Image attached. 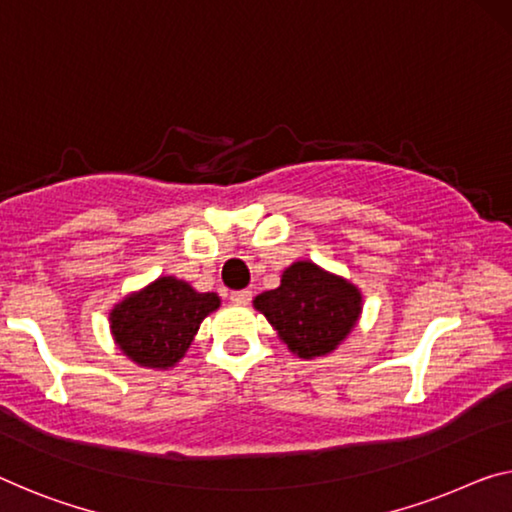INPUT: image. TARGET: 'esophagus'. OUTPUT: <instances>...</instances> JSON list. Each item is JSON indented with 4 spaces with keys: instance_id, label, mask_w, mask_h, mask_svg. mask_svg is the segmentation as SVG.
<instances>
[{
    "instance_id": "obj_1",
    "label": "esophagus",
    "mask_w": 512,
    "mask_h": 512,
    "mask_svg": "<svg viewBox=\"0 0 512 512\" xmlns=\"http://www.w3.org/2000/svg\"><path fill=\"white\" fill-rule=\"evenodd\" d=\"M249 300H251V290H233L231 293L233 304H249Z\"/></svg>"
}]
</instances>
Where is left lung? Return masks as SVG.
Wrapping results in <instances>:
<instances>
[{
	"instance_id": "1",
	"label": "left lung",
	"mask_w": 512,
	"mask_h": 512,
	"mask_svg": "<svg viewBox=\"0 0 512 512\" xmlns=\"http://www.w3.org/2000/svg\"><path fill=\"white\" fill-rule=\"evenodd\" d=\"M254 306L277 329L297 357L311 359L332 352L361 313L359 290L309 261L283 272L281 286L265 290Z\"/></svg>"
}]
</instances>
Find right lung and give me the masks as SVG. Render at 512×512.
Listing matches in <instances>:
<instances>
[{
  "label": "right lung",
  "instance_id": "right-lung-1",
  "mask_svg": "<svg viewBox=\"0 0 512 512\" xmlns=\"http://www.w3.org/2000/svg\"><path fill=\"white\" fill-rule=\"evenodd\" d=\"M219 306L215 293H196L190 283L162 277L112 311V334L132 361L167 368L185 355L201 320Z\"/></svg>",
  "mask_w": 512,
  "mask_h": 512
}]
</instances>
